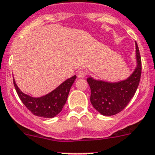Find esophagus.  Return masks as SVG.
<instances>
[{
	"label": "esophagus",
	"mask_w": 155,
	"mask_h": 155,
	"mask_svg": "<svg viewBox=\"0 0 155 155\" xmlns=\"http://www.w3.org/2000/svg\"><path fill=\"white\" fill-rule=\"evenodd\" d=\"M86 76H87V72H86L85 71H83V70H79V72H78V78H84Z\"/></svg>",
	"instance_id": "esophagus-1"
}]
</instances>
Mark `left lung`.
Wrapping results in <instances>:
<instances>
[{
	"label": "left lung",
	"instance_id": "8db88e82",
	"mask_svg": "<svg viewBox=\"0 0 155 155\" xmlns=\"http://www.w3.org/2000/svg\"><path fill=\"white\" fill-rule=\"evenodd\" d=\"M136 44L137 67L127 79L122 81L111 82L87 78L91 87V102L98 112L105 116L118 114L124 109L134 96L139 86L141 76V58L139 48Z\"/></svg>",
	"mask_w": 155,
	"mask_h": 155
}]
</instances>
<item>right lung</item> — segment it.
Wrapping results in <instances>:
<instances>
[{"instance_id": "right-lung-1", "label": "right lung", "mask_w": 155, "mask_h": 155, "mask_svg": "<svg viewBox=\"0 0 155 155\" xmlns=\"http://www.w3.org/2000/svg\"><path fill=\"white\" fill-rule=\"evenodd\" d=\"M76 78V76H72L51 92L40 97H33L24 94L20 91L14 79L13 83L20 100L33 115L42 118H54L61 112L66 103L68 93Z\"/></svg>"}]
</instances>
